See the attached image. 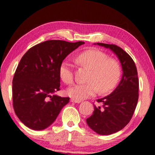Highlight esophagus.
<instances>
[{"label":"esophagus","instance_id":"34e87169","mask_svg":"<svg viewBox=\"0 0 155 155\" xmlns=\"http://www.w3.org/2000/svg\"><path fill=\"white\" fill-rule=\"evenodd\" d=\"M70 101H71L72 103H81V101H78V100H75L73 98L70 99Z\"/></svg>","mask_w":155,"mask_h":155}]
</instances>
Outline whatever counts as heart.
I'll return each mask as SVG.
<instances>
[{"label": "heart", "mask_w": 155, "mask_h": 155, "mask_svg": "<svg viewBox=\"0 0 155 155\" xmlns=\"http://www.w3.org/2000/svg\"><path fill=\"white\" fill-rule=\"evenodd\" d=\"M108 55L98 49L91 48L83 51L76 57L80 65L90 69L86 83H77L68 87V96L72 98L81 101L96 95L99 91L107 93L112 90L118 83L122 70L118 61L108 58ZM59 75L63 82L71 84L74 81L72 65L65 60L59 68Z\"/></svg>", "instance_id": "b5f03b06"}]
</instances>
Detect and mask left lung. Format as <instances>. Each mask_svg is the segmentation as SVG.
Here are the masks:
<instances>
[{
    "label": "left lung",
    "mask_w": 155,
    "mask_h": 155,
    "mask_svg": "<svg viewBox=\"0 0 155 155\" xmlns=\"http://www.w3.org/2000/svg\"><path fill=\"white\" fill-rule=\"evenodd\" d=\"M97 44L111 49L116 54L123 71L117 87L109 95L97 100L102 105L94 104L92 115L86 120L94 132L107 135L122 130L130 122L138 101L139 81L135 62L127 52L115 44Z\"/></svg>",
    "instance_id": "1"
}]
</instances>
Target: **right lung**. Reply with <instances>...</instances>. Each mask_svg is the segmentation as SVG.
Returning a JSON list of instances; mask_svg holds the SVG:
<instances>
[{"instance_id":"add662e5","label":"right lung","mask_w":155,"mask_h":155,"mask_svg":"<svg viewBox=\"0 0 155 155\" xmlns=\"http://www.w3.org/2000/svg\"><path fill=\"white\" fill-rule=\"evenodd\" d=\"M83 44L48 40L33 46L23 55L13 78L12 93L14 111L26 127L45 129L69 103V97L51 94L60 90V64Z\"/></svg>"}]
</instances>
